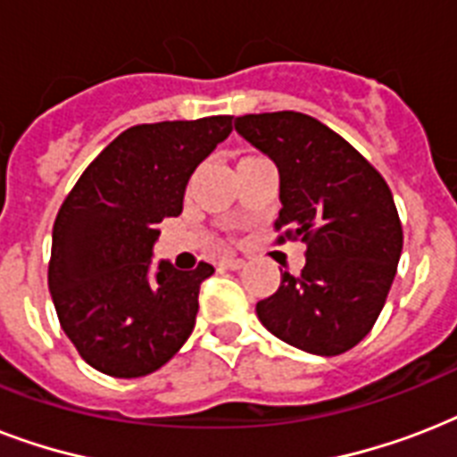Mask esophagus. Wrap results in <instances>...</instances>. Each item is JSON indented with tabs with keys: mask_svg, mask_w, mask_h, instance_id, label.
<instances>
[{
	"mask_svg": "<svg viewBox=\"0 0 457 457\" xmlns=\"http://www.w3.org/2000/svg\"><path fill=\"white\" fill-rule=\"evenodd\" d=\"M220 265L222 268H228V270H242L244 265H246V261H242V258H222Z\"/></svg>",
	"mask_w": 457,
	"mask_h": 457,
	"instance_id": "1",
	"label": "esophagus"
}]
</instances>
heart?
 Returning a JSON list of instances; mask_svg holds the SVG:
<instances>
[{
  "label": "heart",
  "mask_w": 457,
  "mask_h": 457,
  "mask_svg": "<svg viewBox=\"0 0 457 457\" xmlns=\"http://www.w3.org/2000/svg\"><path fill=\"white\" fill-rule=\"evenodd\" d=\"M246 158H251V156H246Z\"/></svg>",
  "instance_id": "1"
}]
</instances>
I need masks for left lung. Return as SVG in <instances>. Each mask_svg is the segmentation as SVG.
I'll list each match as a JSON object with an SVG mask.
<instances>
[{
    "instance_id": "8db88e82",
    "label": "left lung",
    "mask_w": 457,
    "mask_h": 457,
    "mask_svg": "<svg viewBox=\"0 0 457 457\" xmlns=\"http://www.w3.org/2000/svg\"><path fill=\"white\" fill-rule=\"evenodd\" d=\"M246 142L279 170L278 242H303L299 275L258 301V320L305 353L339 355L379 318L403 249L389 185L368 158L315 118L296 111L235 120Z\"/></svg>"
}]
</instances>
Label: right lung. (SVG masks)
I'll return each instance as SVG.
<instances>
[{"label":"right lung","mask_w":457,"mask_h":457,"mask_svg":"<svg viewBox=\"0 0 457 457\" xmlns=\"http://www.w3.org/2000/svg\"><path fill=\"white\" fill-rule=\"evenodd\" d=\"M229 132L232 116L128 128L61 204L49 292L66 337L104 375H149L189 339L213 265H154L152 249L158 222L182 213L192 172Z\"/></svg>","instance_id":"right-lung-1"}]
</instances>
